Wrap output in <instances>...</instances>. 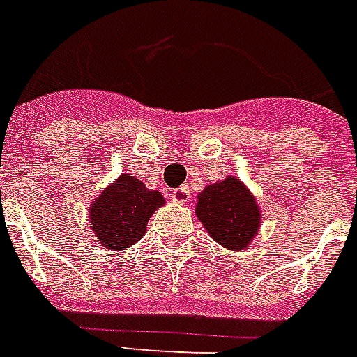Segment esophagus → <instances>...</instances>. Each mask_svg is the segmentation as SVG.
<instances>
[{
	"instance_id": "34e87169",
	"label": "esophagus",
	"mask_w": 357,
	"mask_h": 357,
	"mask_svg": "<svg viewBox=\"0 0 357 357\" xmlns=\"http://www.w3.org/2000/svg\"><path fill=\"white\" fill-rule=\"evenodd\" d=\"M171 199L175 201V203H186V201L190 199V190L186 188V186H181V188L173 190Z\"/></svg>"
}]
</instances>
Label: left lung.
Here are the masks:
<instances>
[{"label":"left lung","mask_w":357,"mask_h":357,"mask_svg":"<svg viewBox=\"0 0 357 357\" xmlns=\"http://www.w3.org/2000/svg\"><path fill=\"white\" fill-rule=\"evenodd\" d=\"M195 216L208 237L227 250H245L261 227V208L245 182L229 175L197 194Z\"/></svg>","instance_id":"left-lung-1"}]
</instances>
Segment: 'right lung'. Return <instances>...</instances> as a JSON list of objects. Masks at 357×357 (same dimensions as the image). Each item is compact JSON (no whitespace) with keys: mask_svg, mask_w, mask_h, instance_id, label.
Wrapping results in <instances>:
<instances>
[{"mask_svg":"<svg viewBox=\"0 0 357 357\" xmlns=\"http://www.w3.org/2000/svg\"><path fill=\"white\" fill-rule=\"evenodd\" d=\"M163 205L162 192L122 173L88 205V220L99 243L107 250L120 252L143 239L150 216Z\"/></svg>","mask_w":357,"mask_h":357,"instance_id":"1","label":"right lung"}]
</instances>
